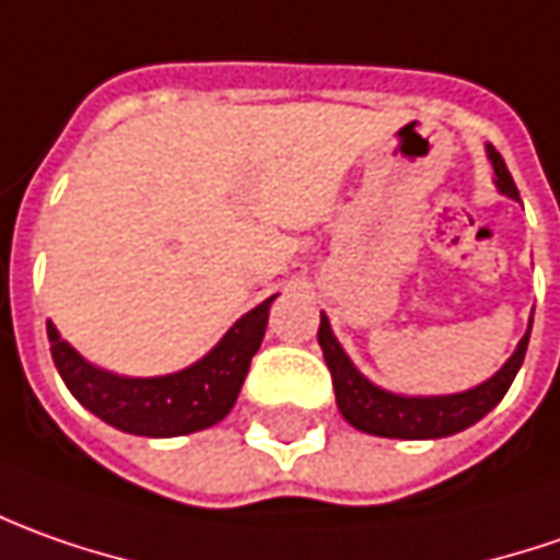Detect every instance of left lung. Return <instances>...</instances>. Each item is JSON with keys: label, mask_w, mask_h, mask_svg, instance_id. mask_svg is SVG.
I'll return each mask as SVG.
<instances>
[{"label": "left lung", "mask_w": 560, "mask_h": 560, "mask_svg": "<svg viewBox=\"0 0 560 560\" xmlns=\"http://www.w3.org/2000/svg\"><path fill=\"white\" fill-rule=\"evenodd\" d=\"M487 151H490L499 191H505L509 198H517V188H514V179H511L502 154L492 145ZM527 343H530V331L521 338L509 362L474 390L455 396H396L359 375L353 362L347 359V353L340 350V343L331 335L328 318L322 316V322H318V347H322L325 365L331 372L340 415L365 434L396 436V440H436V436H450L471 428L474 421H480L490 409L499 406L502 396L509 394L511 381H514L521 362H524V353H527Z\"/></svg>", "instance_id": "8db88e82"}]
</instances>
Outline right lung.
<instances>
[{
  "label": "right lung",
  "mask_w": 560,
  "mask_h": 560,
  "mask_svg": "<svg viewBox=\"0 0 560 560\" xmlns=\"http://www.w3.org/2000/svg\"><path fill=\"white\" fill-rule=\"evenodd\" d=\"M238 318L229 335L191 369L164 377H117L89 365L49 322L51 359L68 390L102 421L139 436H179L222 421L235 406L250 359L260 350L269 303Z\"/></svg>",
  "instance_id": "1"
}]
</instances>
